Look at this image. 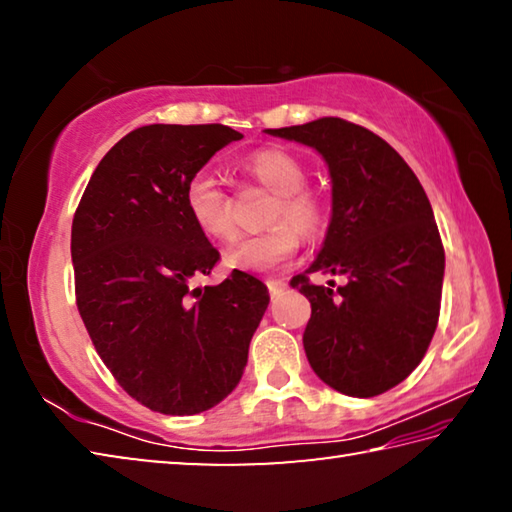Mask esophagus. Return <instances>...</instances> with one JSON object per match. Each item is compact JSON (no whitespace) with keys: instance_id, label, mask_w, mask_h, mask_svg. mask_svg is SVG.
Here are the masks:
<instances>
[{"instance_id":"1","label":"esophagus","mask_w":512,"mask_h":512,"mask_svg":"<svg viewBox=\"0 0 512 512\" xmlns=\"http://www.w3.org/2000/svg\"><path fill=\"white\" fill-rule=\"evenodd\" d=\"M268 293H271V298H280L284 289H287V282L284 280H268Z\"/></svg>"}]
</instances>
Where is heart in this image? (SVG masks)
<instances>
[{
  "label": "heart",
  "mask_w": 512,
  "mask_h": 512,
  "mask_svg": "<svg viewBox=\"0 0 512 512\" xmlns=\"http://www.w3.org/2000/svg\"><path fill=\"white\" fill-rule=\"evenodd\" d=\"M244 169L259 185L273 194L268 205L266 232L239 241L225 253V264L250 273L275 271L289 262L300 248L301 232H316L323 223V203L305 187L302 164L280 149H264L250 155ZM185 207L205 237L232 241L237 235L228 196L210 171H196L185 185Z\"/></svg>",
  "instance_id": "1"
}]
</instances>
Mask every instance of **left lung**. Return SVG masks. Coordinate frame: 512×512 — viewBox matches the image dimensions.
I'll list each match as a JSON object with an SVG mask.
<instances>
[{"mask_svg": "<svg viewBox=\"0 0 512 512\" xmlns=\"http://www.w3.org/2000/svg\"><path fill=\"white\" fill-rule=\"evenodd\" d=\"M266 133L316 149L332 176L323 248L291 280L311 302L302 334L309 366L345 395L391 391L418 368L440 316L445 248L429 198L402 155L352 121L323 117ZM309 272L349 282L334 292L311 285Z\"/></svg>", "mask_w": 512, "mask_h": 512, "instance_id": "obj_1", "label": "left lung"}]
</instances>
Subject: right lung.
Here are the masks:
<instances>
[{
    "instance_id": "right-lung-1",
    "label": "right lung",
    "mask_w": 512,
    "mask_h": 512,
    "mask_svg": "<svg viewBox=\"0 0 512 512\" xmlns=\"http://www.w3.org/2000/svg\"><path fill=\"white\" fill-rule=\"evenodd\" d=\"M241 133L223 124L135 128L103 155L72 221L76 307L94 350L146 409L194 415L228 397L268 307L262 280L232 271L185 207V185Z\"/></svg>"
}]
</instances>
